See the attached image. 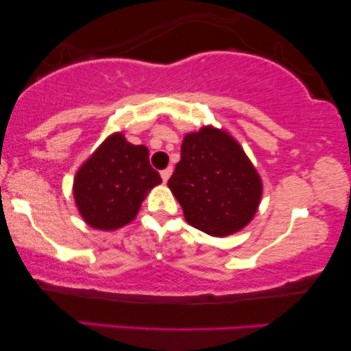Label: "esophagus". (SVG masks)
Wrapping results in <instances>:
<instances>
[{
  "label": "esophagus",
  "instance_id": "1",
  "mask_svg": "<svg viewBox=\"0 0 351 351\" xmlns=\"http://www.w3.org/2000/svg\"><path fill=\"white\" fill-rule=\"evenodd\" d=\"M172 176V167H167V169H165V171H161V179H162V182H167L169 180V177Z\"/></svg>",
  "mask_w": 351,
  "mask_h": 351
}]
</instances>
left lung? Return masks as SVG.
<instances>
[{
    "label": "left lung",
    "mask_w": 351,
    "mask_h": 351,
    "mask_svg": "<svg viewBox=\"0 0 351 351\" xmlns=\"http://www.w3.org/2000/svg\"><path fill=\"white\" fill-rule=\"evenodd\" d=\"M167 186L186 222L217 238L241 232L251 222L263 191L261 176L239 142L214 126L185 134Z\"/></svg>",
    "instance_id": "left-lung-1"
}]
</instances>
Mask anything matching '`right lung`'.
<instances>
[{
  "instance_id": "obj_1",
  "label": "right lung",
  "mask_w": 351,
  "mask_h": 351,
  "mask_svg": "<svg viewBox=\"0 0 351 351\" xmlns=\"http://www.w3.org/2000/svg\"><path fill=\"white\" fill-rule=\"evenodd\" d=\"M161 184L145 145H132L113 132L76 171L73 198L86 223L112 232L131 223L145 196Z\"/></svg>"
}]
</instances>
